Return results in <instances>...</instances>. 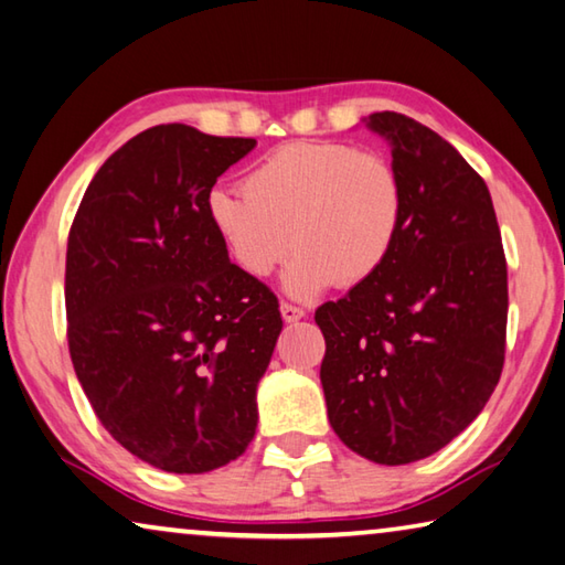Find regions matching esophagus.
<instances>
[{
  "label": "esophagus",
  "instance_id": "obj_1",
  "mask_svg": "<svg viewBox=\"0 0 565 565\" xmlns=\"http://www.w3.org/2000/svg\"><path fill=\"white\" fill-rule=\"evenodd\" d=\"M306 316V311L301 309V306H294V303H281V318L286 323H294V321H301V318Z\"/></svg>",
  "mask_w": 565,
  "mask_h": 565
}]
</instances>
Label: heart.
<instances>
[{"label": "heart", "mask_w": 565, "mask_h": 565, "mask_svg": "<svg viewBox=\"0 0 565 565\" xmlns=\"http://www.w3.org/2000/svg\"><path fill=\"white\" fill-rule=\"evenodd\" d=\"M204 212L242 274L266 279L296 247L284 289L313 299L353 289L387 264L405 222L399 172L348 142H289L244 178V192L214 188Z\"/></svg>", "instance_id": "1"}]
</instances>
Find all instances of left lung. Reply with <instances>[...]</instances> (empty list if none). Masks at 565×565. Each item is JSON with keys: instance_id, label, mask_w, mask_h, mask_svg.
I'll use <instances>...</instances> for the list:
<instances>
[{"instance_id": "8db88e82", "label": "left lung", "mask_w": 565, "mask_h": 565, "mask_svg": "<svg viewBox=\"0 0 565 565\" xmlns=\"http://www.w3.org/2000/svg\"><path fill=\"white\" fill-rule=\"evenodd\" d=\"M390 142L405 222L387 264L318 306L333 433L377 465H409L467 429L507 351V256L479 172L423 122L367 116Z\"/></svg>"}]
</instances>
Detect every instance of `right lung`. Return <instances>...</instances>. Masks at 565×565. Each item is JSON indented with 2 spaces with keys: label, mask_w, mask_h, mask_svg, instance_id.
Segmentation results:
<instances>
[{
  "label": "right lung",
  "mask_w": 565,
  "mask_h": 565,
  "mask_svg": "<svg viewBox=\"0 0 565 565\" xmlns=\"http://www.w3.org/2000/svg\"><path fill=\"white\" fill-rule=\"evenodd\" d=\"M254 146L182 122L142 130L100 166L68 232L78 383L110 437L162 471L202 475L254 439L279 301L230 262L204 212Z\"/></svg>",
  "instance_id": "add662e5"
}]
</instances>
